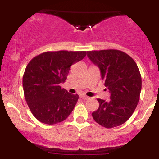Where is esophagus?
I'll return each mask as SVG.
<instances>
[{
    "instance_id": "obj_1",
    "label": "esophagus",
    "mask_w": 159,
    "mask_h": 159,
    "mask_svg": "<svg viewBox=\"0 0 159 159\" xmlns=\"http://www.w3.org/2000/svg\"><path fill=\"white\" fill-rule=\"evenodd\" d=\"M80 97H81V98H82V99H84V100H86V99H89L88 96H85V95H84V94H81V96H80Z\"/></svg>"
}]
</instances>
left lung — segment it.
<instances>
[{"label": "left lung", "mask_w": 159, "mask_h": 159, "mask_svg": "<svg viewBox=\"0 0 159 159\" xmlns=\"http://www.w3.org/2000/svg\"><path fill=\"white\" fill-rule=\"evenodd\" d=\"M87 57L99 68L111 94L108 101L98 98L99 107L93 118L107 129L119 126L130 118L139 101L142 81L138 66L130 56L115 49L90 51Z\"/></svg>", "instance_id": "8db88e82"}]
</instances>
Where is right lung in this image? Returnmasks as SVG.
I'll list each match as a JSON object with an SVG mask.
<instances>
[{
    "instance_id": "add662e5",
    "label": "right lung",
    "mask_w": 159,
    "mask_h": 159,
    "mask_svg": "<svg viewBox=\"0 0 159 159\" xmlns=\"http://www.w3.org/2000/svg\"><path fill=\"white\" fill-rule=\"evenodd\" d=\"M86 54V52H47L29 62L23 75L24 94L33 115L41 123H61L73 111L79 96L60 84L65 82L71 66Z\"/></svg>"
}]
</instances>
